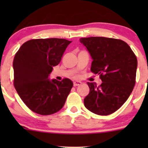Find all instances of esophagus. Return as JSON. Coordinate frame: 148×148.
<instances>
[{"mask_svg": "<svg viewBox=\"0 0 148 148\" xmlns=\"http://www.w3.org/2000/svg\"><path fill=\"white\" fill-rule=\"evenodd\" d=\"M82 84L81 82L79 81H76V82H74V86H79V85H80Z\"/></svg>", "mask_w": 148, "mask_h": 148, "instance_id": "34e87169", "label": "esophagus"}]
</instances>
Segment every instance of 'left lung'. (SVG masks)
<instances>
[{
  "mask_svg": "<svg viewBox=\"0 0 148 148\" xmlns=\"http://www.w3.org/2000/svg\"><path fill=\"white\" fill-rule=\"evenodd\" d=\"M92 59L91 71L99 74L102 84L87 82L89 93L84 99L87 110L99 115L117 111L128 99L135 84L138 60L125 41L106 37L82 38Z\"/></svg>",
  "mask_w": 148,
  "mask_h": 148,
  "instance_id": "1",
  "label": "left lung"
}]
</instances>
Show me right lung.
<instances>
[{
  "instance_id": "1",
  "label": "right lung",
  "mask_w": 148,
  "mask_h": 148,
  "mask_svg": "<svg viewBox=\"0 0 148 148\" xmlns=\"http://www.w3.org/2000/svg\"><path fill=\"white\" fill-rule=\"evenodd\" d=\"M71 42L56 38L29 40L15 55L14 86L25 104L37 114H53L64 105L73 82L66 78L51 80L49 77Z\"/></svg>"
}]
</instances>
